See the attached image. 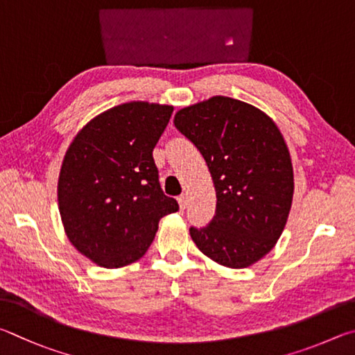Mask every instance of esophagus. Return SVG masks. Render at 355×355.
<instances>
[{
  "instance_id": "1",
  "label": "esophagus",
  "mask_w": 355,
  "mask_h": 355,
  "mask_svg": "<svg viewBox=\"0 0 355 355\" xmlns=\"http://www.w3.org/2000/svg\"><path fill=\"white\" fill-rule=\"evenodd\" d=\"M178 202H179V207H181V210H184L185 207H187V202H189V200H187V195H181L178 198Z\"/></svg>"
}]
</instances>
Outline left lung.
Wrapping results in <instances>:
<instances>
[{
  "label": "left lung",
  "instance_id": "obj_1",
  "mask_svg": "<svg viewBox=\"0 0 355 355\" xmlns=\"http://www.w3.org/2000/svg\"><path fill=\"white\" fill-rule=\"evenodd\" d=\"M174 126L200 149L216 191L212 221L190 227L191 240L227 268L256 263L281 237L293 200V165L281 130L265 112L227 96L178 110Z\"/></svg>",
  "mask_w": 355,
  "mask_h": 355
}]
</instances>
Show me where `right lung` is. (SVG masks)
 Returning a JSON list of instances; mask_svg holds the SVG:
<instances>
[{
	"label": "right lung",
	"instance_id": "1",
	"mask_svg": "<svg viewBox=\"0 0 355 355\" xmlns=\"http://www.w3.org/2000/svg\"><path fill=\"white\" fill-rule=\"evenodd\" d=\"M173 105L132 101L103 112L79 130L62 162L58 200L68 240L104 268L139 260L162 216L178 212L160 189L153 149Z\"/></svg>",
	"mask_w": 355,
	"mask_h": 355
}]
</instances>
